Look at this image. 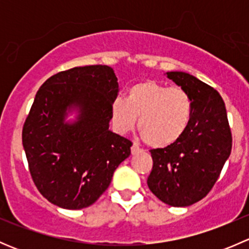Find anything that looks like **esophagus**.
I'll use <instances>...</instances> for the list:
<instances>
[{"mask_svg": "<svg viewBox=\"0 0 249 249\" xmlns=\"http://www.w3.org/2000/svg\"><path fill=\"white\" fill-rule=\"evenodd\" d=\"M140 152H142V150H141V148L139 147V145H137V144H132L131 154L135 155V154H137V153H140Z\"/></svg>", "mask_w": 249, "mask_h": 249, "instance_id": "34e87169", "label": "esophagus"}]
</instances>
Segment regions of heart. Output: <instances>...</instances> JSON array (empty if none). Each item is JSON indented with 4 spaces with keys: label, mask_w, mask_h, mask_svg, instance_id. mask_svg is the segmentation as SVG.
I'll list each match as a JSON object with an SVG mask.
<instances>
[{
    "label": "heart",
    "mask_w": 249,
    "mask_h": 249,
    "mask_svg": "<svg viewBox=\"0 0 249 249\" xmlns=\"http://www.w3.org/2000/svg\"><path fill=\"white\" fill-rule=\"evenodd\" d=\"M110 117L119 134L139 129L152 147L171 145L182 137L192 117V101L180 88H167L155 80L136 83L127 89L125 99L115 97Z\"/></svg>",
    "instance_id": "b5f03b06"
}]
</instances>
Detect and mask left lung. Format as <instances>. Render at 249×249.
<instances>
[{
	"label": "left lung",
	"mask_w": 249,
	"mask_h": 249,
	"mask_svg": "<svg viewBox=\"0 0 249 249\" xmlns=\"http://www.w3.org/2000/svg\"><path fill=\"white\" fill-rule=\"evenodd\" d=\"M192 101V117L184 134L166 148L150 150V192L173 207L200 201L217 182L231 153V131L224 101L217 90L187 72L165 73Z\"/></svg>",
	"instance_id": "obj_1"
}]
</instances>
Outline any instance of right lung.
Instances as JSON below:
<instances>
[{"label":"right lung","instance_id":"1","mask_svg":"<svg viewBox=\"0 0 249 249\" xmlns=\"http://www.w3.org/2000/svg\"><path fill=\"white\" fill-rule=\"evenodd\" d=\"M118 90L106 65L59 72L38 89L22 145L32 179L48 201L66 210L92 205L131 154L132 143L109 130Z\"/></svg>","mask_w":249,"mask_h":249}]
</instances>
